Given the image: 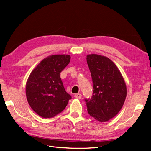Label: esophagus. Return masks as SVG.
I'll return each mask as SVG.
<instances>
[{"instance_id": "1", "label": "esophagus", "mask_w": 151, "mask_h": 151, "mask_svg": "<svg viewBox=\"0 0 151 151\" xmlns=\"http://www.w3.org/2000/svg\"><path fill=\"white\" fill-rule=\"evenodd\" d=\"M81 97H82L81 94H79V93L76 94L75 95V98H77V99H81Z\"/></svg>"}]
</instances>
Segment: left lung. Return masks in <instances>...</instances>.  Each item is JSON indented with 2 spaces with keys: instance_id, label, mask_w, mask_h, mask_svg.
<instances>
[{
  "instance_id": "1",
  "label": "left lung",
  "mask_w": 151,
  "mask_h": 151,
  "mask_svg": "<svg viewBox=\"0 0 151 151\" xmlns=\"http://www.w3.org/2000/svg\"><path fill=\"white\" fill-rule=\"evenodd\" d=\"M86 60L93 82V95L86 99L89 114L107 122L120 112L125 101V82L116 65L107 57L89 54Z\"/></svg>"
}]
</instances>
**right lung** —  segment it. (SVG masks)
<instances>
[{
  "mask_svg": "<svg viewBox=\"0 0 151 151\" xmlns=\"http://www.w3.org/2000/svg\"><path fill=\"white\" fill-rule=\"evenodd\" d=\"M70 56H48L31 71L26 84V96L31 108L44 119L60 113L71 99L63 87L61 71L70 61Z\"/></svg>",
  "mask_w": 151,
  "mask_h": 151,
  "instance_id": "add662e5",
  "label": "right lung"
}]
</instances>
